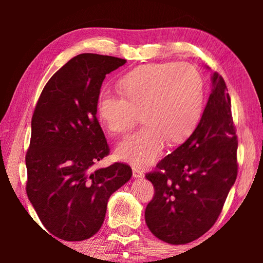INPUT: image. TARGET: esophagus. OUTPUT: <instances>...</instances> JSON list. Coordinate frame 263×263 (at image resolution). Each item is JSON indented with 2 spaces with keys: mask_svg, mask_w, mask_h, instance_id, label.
I'll list each match as a JSON object with an SVG mask.
<instances>
[{
  "mask_svg": "<svg viewBox=\"0 0 263 263\" xmlns=\"http://www.w3.org/2000/svg\"><path fill=\"white\" fill-rule=\"evenodd\" d=\"M132 173L133 177H136V179H141V177H144V173L140 171V168H138L136 166H132Z\"/></svg>",
  "mask_w": 263,
  "mask_h": 263,
  "instance_id": "1",
  "label": "esophagus"
}]
</instances>
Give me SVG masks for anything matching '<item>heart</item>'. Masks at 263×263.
I'll return each instance as SVG.
<instances>
[{
    "label": "heart",
    "mask_w": 263,
    "mask_h": 263,
    "mask_svg": "<svg viewBox=\"0 0 263 263\" xmlns=\"http://www.w3.org/2000/svg\"><path fill=\"white\" fill-rule=\"evenodd\" d=\"M119 94L101 92L96 111L111 133H124L137 123L139 112L145 125L116 147L117 159L148 166L161 154L167 141L186 139L201 119L204 82L188 64L158 62L142 65L118 80Z\"/></svg>",
    "instance_id": "1"
}]
</instances>
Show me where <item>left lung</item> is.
Masks as SVG:
<instances>
[{
	"instance_id": "1",
	"label": "left lung",
	"mask_w": 263,
	"mask_h": 263,
	"mask_svg": "<svg viewBox=\"0 0 263 263\" xmlns=\"http://www.w3.org/2000/svg\"><path fill=\"white\" fill-rule=\"evenodd\" d=\"M237 149L228 87L213 73L212 91L193 135L146 174L154 197L145 220L155 237L184 245L212 228L237 179Z\"/></svg>"
}]
</instances>
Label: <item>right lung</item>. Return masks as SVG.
<instances>
[{
	"instance_id": "add662e5",
	"label": "right lung",
	"mask_w": 263,
	"mask_h": 263,
	"mask_svg": "<svg viewBox=\"0 0 263 263\" xmlns=\"http://www.w3.org/2000/svg\"><path fill=\"white\" fill-rule=\"evenodd\" d=\"M125 62L94 53L74 57L48 80L34 108L26 194L42 224L61 240L99 232L110 196L132 176L126 163L95 168L110 152L97 99L105 75Z\"/></svg>"
}]
</instances>
